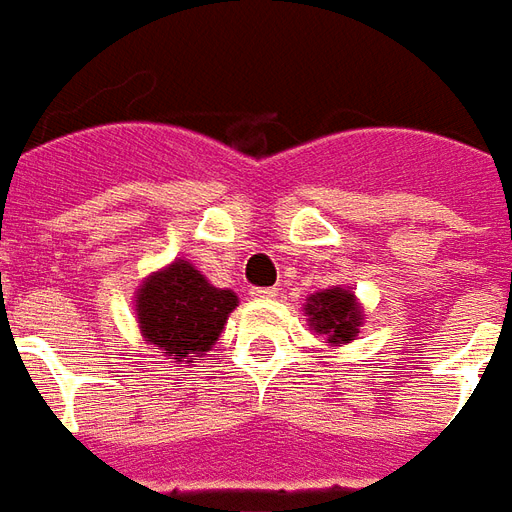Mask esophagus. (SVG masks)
<instances>
[{"instance_id":"obj_1","label":"esophagus","mask_w":512,"mask_h":512,"mask_svg":"<svg viewBox=\"0 0 512 512\" xmlns=\"http://www.w3.org/2000/svg\"><path fill=\"white\" fill-rule=\"evenodd\" d=\"M251 297L253 300H275V297H278V289H272V286H253Z\"/></svg>"}]
</instances>
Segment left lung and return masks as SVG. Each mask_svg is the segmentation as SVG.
Listing matches in <instances>:
<instances>
[{"instance_id":"1","label":"left lung","mask_w":512,"mask_h":512,"mask_svg":"<svg viewBox=\"0 0 512 512\" xmlns=\"http://www.w3.org/2000/svg\"><path fill=\"white\" fill-rule=\"evenodd\" d=\"M305 313H308L311 330H316V335H324L333 346L354 341L363 324V311L354 300V294L341 286L311 294L305 302Z\"/></svg>"}]
</instances>
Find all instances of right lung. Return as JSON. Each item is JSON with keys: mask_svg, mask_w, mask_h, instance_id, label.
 <instances>
[{"mask_svg": "<svg viewBox=\"0 0 512 512\" xmlns=\"http://www.w3.org/2000/svg\"><path fill=\"white\" fill-rule=\"evenodd\" d=\"M237 308V294L215 289L190 261H171L152 272L136 292L141 335L171 363H193L210 352L220 330Z\"/></svg>", "mask_w": 512, "mask_h": 512, "instance_id": "obj_1", "label": "right lung"}]
</instances>
